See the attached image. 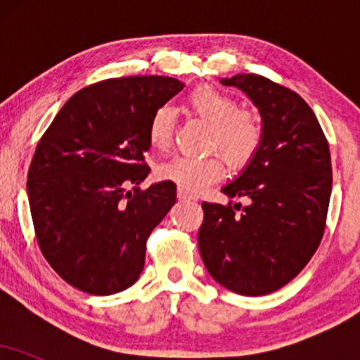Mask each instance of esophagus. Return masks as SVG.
I'll return each mask as SVG.
<instances>
[{
    "mask_svg": "<svg viewBox=\"0 0 360 360\" xmlns=\"http://www.w3.org/2000/svg\"><path fill=\"white\" fill-rule=\"evenodd\" d=\"M177 198H179L181 201H194V200H196V196H193V194L184 193L183 189H177Z\"/></svg>",
    "mask_w": 360,
    "mask_h": 360,
    "instance_id": "obj_1",
    "label": "esophagus"
}]
</instances>
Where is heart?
Wrapping results in <instances>:
<instances>
[{
	"mask_svg": "<svg viewBox=\"0 0 360 360\" xmlns=\"http://www.w3.org/2000/svg\"><path fill=\"white\" fill-rule=\"evenodd\" d=\"M186 105L206 123H210L208 150L218 152L232 169H240L254 159L264 139V128L257 115L238 110L237 101L230 94L214 86H198L186 98ZM174 115L169 106H159L148 122V142L157 150L171 146ZM220 157L205 159L176 157L157 167V177L183 189L188 194H198L223 177Z\"/></svg>",
	"mask_w": 360,
	"mask_h": 360,
	"instance_id": "heart-1",
	"label": "heart"
}]
</instances>
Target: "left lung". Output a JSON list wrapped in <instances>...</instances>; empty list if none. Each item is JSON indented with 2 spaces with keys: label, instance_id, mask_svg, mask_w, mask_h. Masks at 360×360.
I'll return each instance as SVG.
<instances>
[{
  "label": "left lung",
  "instance_id": "left-lung-1",
  "mask_svg": "<svg viewBox=\"0 0 360 360\" xmlns=\"http://www.w3.org/2000/svg\"><path fill=\"white\" fill-rule=\"evenodd\" d=\"M221 84L242 89L262 117L264 139L249 166L221 189L250 203H203L198 232L212 278L243 296L286 286L313 257L325 232L332 193L330 148L308 103L257 74Z\"/></svg>",
  "mask_w": 360,
  "mask_h": 360
}]
</instances>
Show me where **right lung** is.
Instances as JSON below:
<instances>
[{
	"mask_svg": "<svg viewBox=\"0 0 360 360\" xmlns=\"http://www.w3.org/2000/svg\"><path fill=\"white\" fill-rule=\"evenodd\" d=\"M183 88L166 76L100 81L69 98L40 139L27 183L35 237L72 288L108 296L142 274L148 235L176 203L167 181L139 188L150 171L147 128Z\"/></svg>",
	"mask_w": 360,
	"mask_h": 360,
	"instance_id": "right-lung-1",
	"label": "right lung"
}]
</instances>
